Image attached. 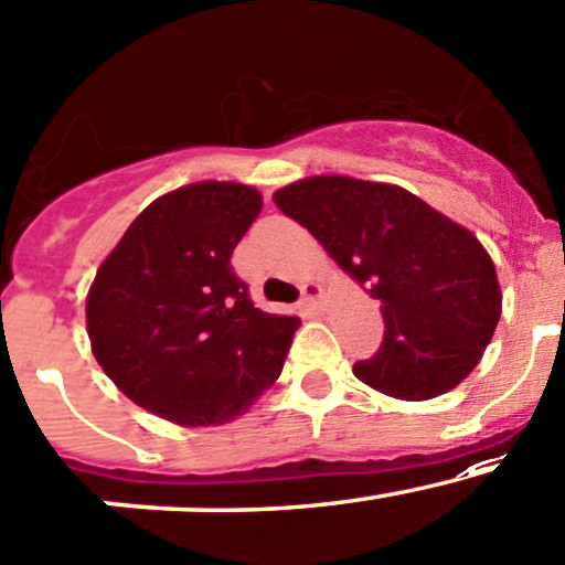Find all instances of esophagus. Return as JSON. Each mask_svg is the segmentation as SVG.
Instances as JSON below:
<instances>
[{"instance_id": "34e87169", "label": "esophagus", "mask_w": 565, "mask_h": 565, "mask_svg": "<svg viewBox=\"0 0 565 565\" xmlns=\"http://www.w3.org/2000/svg\"><path fill=\"white\" fill-rule=\"evenodd\" d=\"M300 308L306 313H316L321 308V287L316 281H308L302 284V300H300Z\"/></svg>"}]
</instances>
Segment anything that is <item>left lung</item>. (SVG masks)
<instances>
[{
    "instance_id": "8db88e82",
    "label": "left lung",
    "mask_w": 565,
    "mask_h": 565,
    "mask_svg": "<svg viewBox=\"0 0 565 565\" xmlns=\"http://www.w3.org/2000/svg\"><path fill=\"white\" fill-rule=\"evenodd\" d=\"M273 201L381 302L383 343L353 375L394 399L450 392L480 362L501 316L491 254L405 188L308 177Z\"/></svg>"
}]
</instances>
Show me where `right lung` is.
Here are the masks:
<instances>
[{"label": "right lung", "instance_id": "obj_1", "mask_svg": "<svg viewBox=\"0 0 565 565\" xmlns=\"http://www.w3.org/2000/svg\"><path fill=\"white\" fill-rule=\"evenodd\" d=\"M259 209L263 195L238 182L166 192L93 278V356L128 399L171 424H227L281 375L300 319L254 308L231 265Z\"/></svg>", "mask_w": 565, "mask_h": 565}]
</instances>
